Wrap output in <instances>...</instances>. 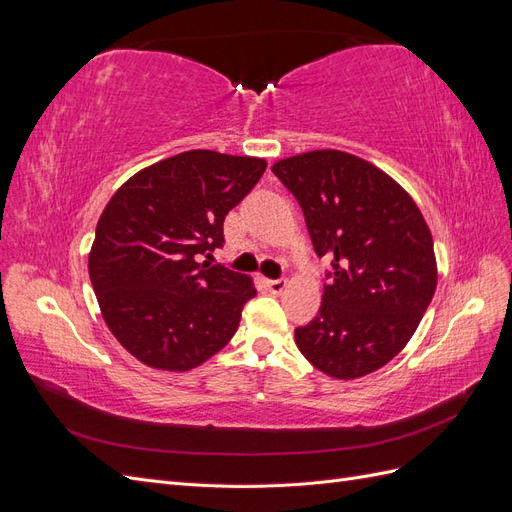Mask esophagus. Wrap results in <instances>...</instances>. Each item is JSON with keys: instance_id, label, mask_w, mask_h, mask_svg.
Returning <instances> with one entry per match:
<instances>
[{"instance_id": "obj_1", "label": "esophagus", "mask_w": 512, "mask_h": 512, "mask_svg": "<svg viewBox=\"0 0 512 512\" xmlns=\"http://www.w3.org/2000/svg\"><path fill=\"white\" fill-rule=\"evenodd\" d=\"M265 286H267V290L273 292V294H282V292L286 290L288 282H286V280H267Z\"/></svg>"}]
</instances>
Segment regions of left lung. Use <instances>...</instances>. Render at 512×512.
I'll return each mask as SVG.
<instances>
[{
  "mask_svg": "<svg viewBox=\"0 0 512 512\" xmlns=\"http://www.w3.org/2000/svg\"><path fill=\"white\" fill-rule=\"evenodd\" d=\"M299 200L314 250L331 260V284L294 342L322 374L354 380L406 348L438 284L433 239L401 185L339 149L271 166Z\"/></svg>",
  "mask_w": 512,
  "mask_h": 512,
  "instance_id": "1",
  "label": "left lung"
}]
</instances>
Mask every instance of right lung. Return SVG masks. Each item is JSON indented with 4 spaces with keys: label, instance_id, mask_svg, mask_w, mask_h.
Listing matches in <instances>:
<instances>
[{
    "label": "right lung",
    "instance_id": "add662e5",
    "mask_svg": "<svg viewBox=\"0 0 512 512\" xmlns=\"http://www.w3.org/2000/svg\"><path fill=\"white\" fill-rule=\"evenodd\" d=\"M267 162L209 149L138 170L108 200L89 252V280L106 327L134 359L188 371L235 335L254 280L198 262L224 245V218Z\"/></svg>",
    "mask_w": 512,
    "mask_h": 512
}]
</instances>
